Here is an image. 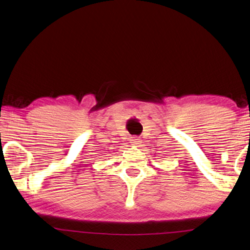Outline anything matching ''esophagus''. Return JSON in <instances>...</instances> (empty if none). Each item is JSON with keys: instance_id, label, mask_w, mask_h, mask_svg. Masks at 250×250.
<instances>
[{"instance_id": "34e87169", "label": "esophagus", "mask_w": 250, "mask_h": 250, "mask_svg": "<svg viewBox=\"0 0 250 250\" xmlns=\"http://www.w3.org/2000/svg\"><path fill=\"white\" fill-rule=\"evenodd\" d=\"M130 141H131V145H134V146H138L141 143L139 137H137V136H135V137H131Z\"/></svg>"}]
</instances>
